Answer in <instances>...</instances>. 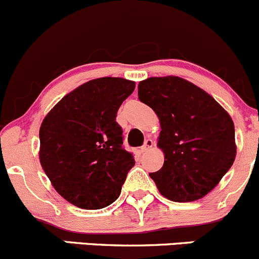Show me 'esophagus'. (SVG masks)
Listing matches in <instances>:
<instances>
[{"mask_svg":"<svg viewBox=\"0 0 259 259\" xmlns=\"http://www.w3.org/2000/svg\"><path fill=\"white\" fill-rule=\"evenodd\" d=\"M153 145H154V142H153L152 139H147L144 142V145H143V147L140 148V150H142V152H148V150L152 149Z\"/></svg>","mask_w":259,"mask_h":259,"instance_id":"34e87169","label":"esophagus"}]
</instances>
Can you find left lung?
Listing matches in <instances>:
<instances>
[{
    "instance_id": "8db88e82",
    "label": "left lung",
    "mask_w": 259,
    "mask_h": 259,
    "mask_svg": "<svg viewBox=\"0 0 259 259\" xmlns=\"http://www.w3.org/2000/svg\"><path fill=\"white\" fill-rule=\"evenodd\" d=\"M138 96L159 119L158 147L164 163L149 173L159 192L176 202L204 197L237 155L230 115L207 92L181 77L144 79L138 84Z\"/></svg>"
}]
</instances>
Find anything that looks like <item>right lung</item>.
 Here are the masks:
<instances>
[{
    "mask_svg": "<svg viewBox=\"0 0 259 259\" xmlns=\"http://www.w3.org/2000/svg\"><path fill=\"white\" fill-rule=\"evenodd\" d=\"M135 82L102 77L63 97L39 130V159L63 199L86 210L109 206L119 197L135 164L122 147L116 114Z\"/></svg>",
    "mask_w": 259,
    "mask_h": 259,
    "instance_id": "1",
    "label": "right lung"
}]
</instances>
